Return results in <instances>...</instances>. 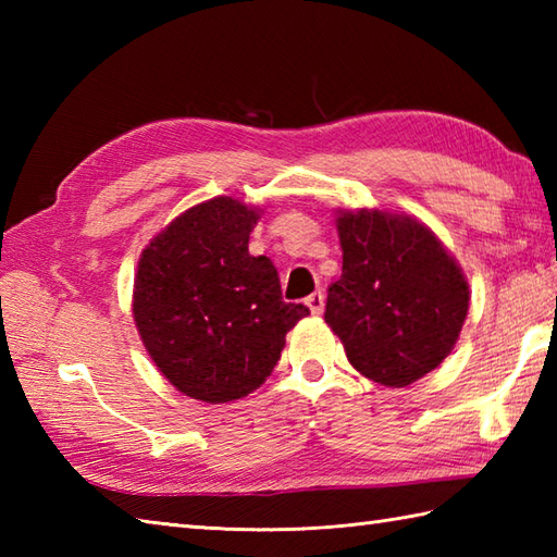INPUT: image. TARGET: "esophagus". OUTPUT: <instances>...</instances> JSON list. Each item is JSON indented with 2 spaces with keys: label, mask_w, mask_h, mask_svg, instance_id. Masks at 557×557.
<instances>
[{
  "label": "esophagus",
  "mask_w": 557,
  "mask_h": 557,
  "mask_svg": "<svg viewBox=\"0 0 557 557\" xmlns=\"http://www.w3.org/2000/svg\"><path fill=\"white\" fill-rule=\"evenodd\" d=\"M306 306H309L313 315H321L325 309V294L323 292H313L306 297Z\"/></svg>",
  "instance_id": "obj_1"
}]
</instances>
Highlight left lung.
Wrapping results in <instances>:
<instances>
[{"label":"left lung","instance_id":"8db88e82","mask_svg":"<svg viewBox=\"0 0 557 557\" xmlns=\"http://www.w3.org/2000/svg\"><path fill=\"white\" fill-rule=\"evenodd\" d=\"M342 275L325 323L371 381L405 387L433 371L459 337L469 287L425 224L377 210L339 212Z\"/></svg>","mask_w":557,"mask_h":557}]
</instances>
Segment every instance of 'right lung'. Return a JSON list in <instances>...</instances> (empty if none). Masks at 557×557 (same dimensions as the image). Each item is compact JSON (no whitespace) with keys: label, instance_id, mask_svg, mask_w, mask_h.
Here are the masks:
<instances>
[{"label":"right lung","instance_id":"right-lung-1","mask_svg":"<svg viewBox=\"0 0 557 557\" xmlns=\"http://www.w3.org/2000/svg\"><path fill=\"white\" fill-rule=\"evenodd\" d=\"M258 210L212 198L176 218L138 260L134 321L180 393L220 405L265 381L309 309L282 301L268 256L248 253Z\"/></svg>","mask_w":557,"mask_h":557}]
</instances>
